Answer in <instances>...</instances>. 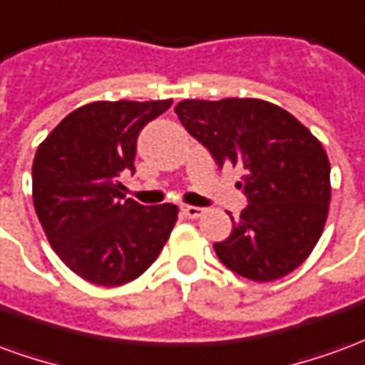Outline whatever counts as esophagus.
<instances>
[{"mask_svg":"<svg viewBox=\"0 0 365 365\" xmlns=\"http://www.w3.org/2000/svg\"><path fill=\"white\" fill-rule=\"evenodd\" d=\"M182 213L185 215V217H190V219H197V217H201V215H203V209H201V207H195V205H183Z\"/></svg>","mask_w":365,"mask_h":365,"instance_id":"esophagus-1","label":"esophagus"}]
</instances>
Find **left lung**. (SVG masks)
Segmentation results:
<instances>
[{"label": "left lung", "mask_w": 365, "mask_h": 365, "mask_svg": "<svg viewBox=\"0 0 365 365\" xmlns=\"http://www.w3.org/2000/svg\"><path fill=\"white\" fill-rule=\"evenodd\" d=\"M185 130L217 166L245 170L248 205L229 238L215 242L219 260L254 282L299 268L327 222L330 164L322 144L293 115L262 99H185L175 105Z\"/></svg>", "instance_id": "8db88e82"}]
</instances>
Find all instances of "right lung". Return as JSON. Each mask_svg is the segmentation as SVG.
Here are the masks:
<instances>
[{
	"label": "right lung",
	"mask_w": 365,
	"mask_h": 365,
	"mask_svg": "<svg viewBox=\"0 0 365 365\" xmlns=\"http://www.w3.org/2000/svg\"><path fill=\"white\" fill-rule=\"evenodd\" d=\"M172 101H96L62 119L33 162V203L60 260L86 282L115 287L158 258L178 219L172 203L125 199L138 135Z\"/></svg>",
	"instance_id": "right-lung-1"
}]
</instances>
